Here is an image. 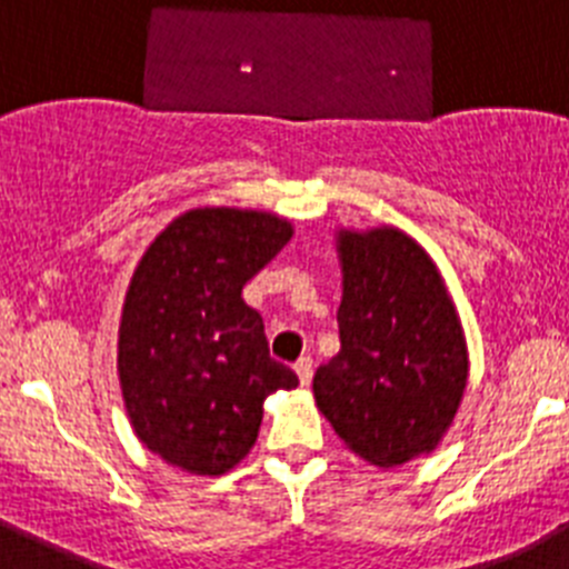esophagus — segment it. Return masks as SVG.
I'll list each match as a JSON object with an SVG mask.
<instances>
[{"instance_id":"1","label":"esophagus","mask_w":569,"mask_h":569,"mask_svg":"<svg viewBox=\"0 0 569 569\" xmlns=\"http://www.w3.org/2000/svg\"><path fill=\"white\" fill-rule=\"evenodd\" d=\"M293 370L296 376H299L301 387H308L310 379H313V359H310V356H301V359L293 365Z\"/></svg>"}]
</instances>
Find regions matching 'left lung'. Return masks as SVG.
I'll use <instances>...</instances> for the list:
<instances>
[{
	"mask_svg": "<svg viewBox=\"0 0 569 569\" xmlns=\"http://www.w3.org/2000/svg\"><path fill=\"white\" fill-rule=\"evenodd\" d=\"M339 356L313 376L321 416L370 465L433 453L467 387L453 299L419 241L396 228L339 230Z\"/></svg>",
	"mask_w": 569,
	"mask_h": 569,
	"instance_id": "8db88e82",
	"label": "left lung"
}]
</instances>
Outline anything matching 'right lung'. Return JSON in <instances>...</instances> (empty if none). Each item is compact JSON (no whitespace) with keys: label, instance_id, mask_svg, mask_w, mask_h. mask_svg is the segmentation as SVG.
Listing matches in <instances>:
<instances>
[{"label":"right lung","instance_id":"add662e5","mask_svg":"<svg viewBox=\"0 0 569 569\" xmlns=\"http://www.w3.org/2000/svg\"><path fill=\"white\" fill-rule=\"evenodd\" d=\"M293 236L276 213L196 208L136 264L119 321V385L133 433L193 476H222L256 445L261 405L293 390L241 288Z\"/></svg>","mask_w":569,"mask_h":569}]
</instances>
